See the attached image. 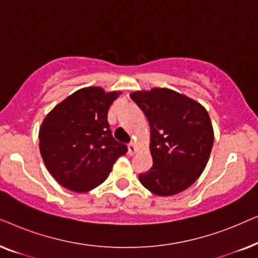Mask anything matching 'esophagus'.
<instances>
[{
    "instance_id": "esophagus-1",
    "label": "esophagus",
    "mask_w": 258,
    "mask_h": 258,
    "mask_svg": "<svg viewBox=\"0 0 258 258\" xmlns=\"http://www.w3.org/2000/svg\"><path fill=\"white\" fill-rule=\"evenodd\" d=\"M136 150H137L136 144L134 143V142H130V143L128 144V154H129V155H134V154L136 153Z\"/></svg>"
}]
</instances>
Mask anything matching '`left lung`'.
<instances>
[{
	"mask_svg": "<svg viewBox=\"0 0 258 258\" xmlns=\"http://www.w3.org/2000/svg\"><path fill=\"white\" fill-rule=\"evenodd\" d=\"M150 126L153 167L140 182L158 196L189 188L202 174L214 144V130L206 109L170 89L136 91L130 95Z\"/></svg>",
	"mask_w": 258,
	"mask_h": 258,
	"instance_id": "1",
	"label": "left lung"
}]
</instances>
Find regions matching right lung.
<instances>
[{
    "instance_id": "1",
    "label": "right lung",
    "mask_w": 258,
    "mask_h": 258,
    "mask_svg": "<svg viewBox=\"0 0 258 258\" xmlns=\"http://www.w3.org/2000/svg\"><path fill=\"white\" fill-rule=\"evenodd\" d=\"M121 93L101 88L77 90L56 105L40 130V150L56 181L76 192H86L105 181L112 165L128 151L116 141L108 110Z\"/></svg>"
}]
</instances>
